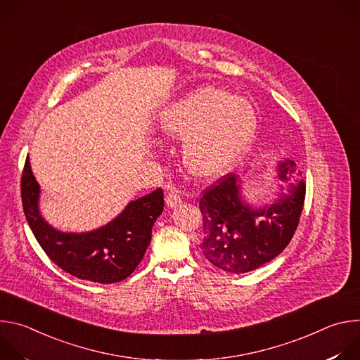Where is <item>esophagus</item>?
I'll return each instance as SVG.
<instances>
[{
	"label": "esophagus",
	"mask_w": 360,
	"mask_h": 360,
	"mask_svg": "<svg viewBox=\"0 0 360 360\" xmlns=\"http://www.w3.org/2000/svg\"><path fill=\"white\" fill-rule=\"evenodd\" d=\"M181 203H182V196H181L179 191L175 189V188L168 189V192H167V205H168V207L169 208H176V207H179Z\"/></svg>",
	"instance_id": "34e87169"
}]
</instances>
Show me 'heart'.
I'll return each mask as SVG.
<instances>
[{"mask_svg": "<svg viewBox=\"0 0 360 360\" xmlns=\"http://www.w3.org/2000/svg\"><path fill=\"white\" fill-rule=\"evenodd\" d=\"M168 139H184L182 162L200 179L231 171L246 153L256 132L250 102L217 86H198L169 104L160 117Z\"/></svg>", "mask_w": 360, "mask_h": 360, "instance_id": "1", "label": "heart"}]
</instances>
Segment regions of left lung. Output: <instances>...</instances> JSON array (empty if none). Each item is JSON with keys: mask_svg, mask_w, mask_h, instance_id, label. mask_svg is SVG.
<instances>
[{"mask_svg": "<svg viewBox=\"0 0 360 360\" xmlns=\"http://www.w3.org/2000/svg\"><path fill=\"white\" fill-rule=\"evenodd\" d=\"M278 198L262 207L246 202L242 179L229 174L199 200L203 217L200 250L214 266L246 274L271 262L289 245L303 210L306 185L290 160L275 165Z\"/></svg>", "mask_w": 360, "mask_h": 360, "instance_id": "obj_1", "label": "left lung"}]
</instances>
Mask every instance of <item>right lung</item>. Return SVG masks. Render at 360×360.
<instances>
[{"mask_svg":"<svg viewBox=\"0 0 360 360\" xmlns=\"http://www.w3.org/2000/svg\"><path fill=\"white\" fill-rule=\"evenodd\" d=\"M39 184L30 160L21 178L27 222L57 266L75 278L115 283L128 278L142 261L152 238V226L164 211L162 189L131 200L108 224L88 232H63L49 225L39 211Z\"/></svg>","mask_w":360,"mask_h":360,"instance_id":"add662e5","label":"right lung"}]
</instances>
